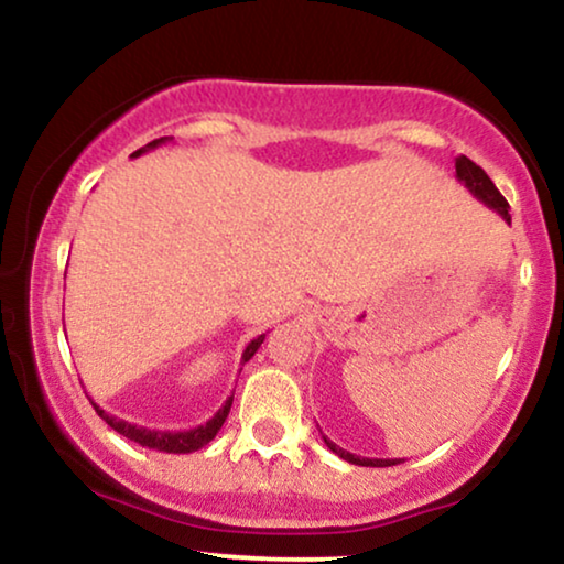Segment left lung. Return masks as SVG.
I'll return each instance as SVG.
<instances>
[{"label": "left lung", "mask_w": 564, "mask_h": 564, "mask_svg": "<svg viewBox=\"0 0 564 564\" xmlns=\"http://www.w3.org/2000/svg\"><path fill=\"white\" fill-rule=\"evenodd\" d=\"M456 180L459 183H464V187H469V193L475 195L477 200H482V204L487 208H492V212H498L502 219H506L510 224V214H508V200L502 198L498 187H495V183L490 177H487V172L479 167V164H475L469 160V156H456ZM325 438L327 448L333 454L340 456V459L350 462V464H358V467H394V464H400V459H364V456H356L350 452H345V448H340L337 444H333V441L327 438V435H322Z\"/></svg>", "instance_id": "left-lung-1"}]
</instances>
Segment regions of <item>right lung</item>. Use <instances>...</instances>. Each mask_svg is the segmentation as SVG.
<instances>
[{
	"label": "right lung",
	"instance_id": "right-lung-1",
	"mask_svg": "<svg viewBox=\"0 0 564 564\" xmlns=\"http://www.w3.org/2000/svg\"><path fill=\"white\" fill-rule=\"evenodd\" d=\"M167 141H172V137H162V139L149 141L147 147L137 149V152H133L131 156H141V154L152 152V149L167 144ZM262 340H265V335H258L250 345H247L245 352H242V366L254 356V352H258ZM231 402H235V394H231L229 400L221 404L219 412H216L212 420H206L204 425L191 427V431H154V427L133 425V423H129V420H120L116 415H108V412H105L100 404H95V402H93V408H95L97 415H100L105 423L112 427V431L126 435V438L133 441V444L147 446V448H156V452H164V454H191V452H198V448H204L208 441H214V435L221 431L224 420H227V415H229Z\"/></svg>",
	"mask_w": 564,
	"mask_h": 564
}]
</instances>
